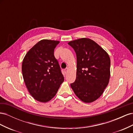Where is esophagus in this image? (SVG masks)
Masks as SVG:
<instances>
[{"mask_svg":"<svg viewBox=\"0 0 133 133\" xmlns=\"http://www.w3.org/2000/svg\"><path fill=\"white\" fill-rule=\"evenodd\" d=\"M68 70H69V68H65V70H64V71H65V74H66V73H67V72L68 71Z\"/></svg>","mask_w":133,"mask_h":133,"instance_id":"esophagus-1","label":"esophagus"}]
</instances>
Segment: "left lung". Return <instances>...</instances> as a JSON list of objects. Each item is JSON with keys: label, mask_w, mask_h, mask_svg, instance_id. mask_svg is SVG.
Instances as JSON below:
<instances>
[{"label": "left lung", "mask_w": 133, "mask_h": 133, "mask_svg": "<svg viewBox=\"0 0 133 133\" xmlns=\"http://www.w3.org/2000/svg\"><path fill=\"white\" fill-rule=\"evenodd\" d=\"M68 44L75 51L77 60L76 79L71 88L82 101L91 103L102 95L109 82V56L89 38L74 40Z\"/></svg>", "instance_id": "8db88e82"}]
</instances>
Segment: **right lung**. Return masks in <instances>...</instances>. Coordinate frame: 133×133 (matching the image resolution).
<instances>
[{
    "label": "right lung",
    "instance_id": "add662e5",
    "mask_svg": "<svg viewBox=\"0 0 133 133\" xmlns=\"http://www.w3.org/2000/svg\"><path fill=\"white\" fill-rule=\"evenodd\" d=\"M59 41L43 39L28 51L22 63L24 81L30 95L39 102H49L57 94L64 76L54 49Z\"/></svg>",
    "mask_w": 133,
    "mask_h": 133
}]
</instances>
